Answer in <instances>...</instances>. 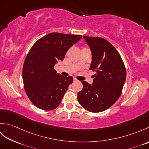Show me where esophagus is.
I'll return each mask as SVG.
<instances>
[{
  "instance_id": "esophagus-1",
  "label": "esophagus",
  "mask_w": 149,
  "mask_h": 149,
  "mask_svg": "<svg viewBox=\"0 0 149 149\" xmlns=\"http://www.w3.org/2000/svg\"><path fill=\"white\" fill-rule=\"evenodd\" d=\"M77 80L76 79L74 78V82H77Z\"/></svg>"
}]
</instances>
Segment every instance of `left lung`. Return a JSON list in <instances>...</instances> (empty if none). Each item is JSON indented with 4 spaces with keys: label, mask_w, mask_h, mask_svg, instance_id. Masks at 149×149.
Returning a JSON list of instances; mask_svg holds the SVG:
<instances>
[{
    "label": "left lung",
    "mask_w": 149,
    "mask_h": 149,
    "mask_svg": "<svg viewBox=\"0 0 149 149\" xmlns=\"http://www.w3.org/2000/svg\"><path fill=\"white\" fill-rule=\"evenodd\" d=\"M83 38L90 46L92 61L90 70L96 72L93 84L82 81L79 103L90 112L99 113L113 106L122 93L126 70L120 54L111 44L99 37Z\"/></svg>",
    "instance_id": "8db88e82"
}]
</instances>
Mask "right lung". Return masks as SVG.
Wrapping results in <instances>:
<instances>
[{
  "instance_id": "obj_1",
  "label": "right lung",
  "mask_w": 149,
  "mask_h": 149,
  "mask_svg": "<svg viewBox=\"0 0 149 149\" xmlns=\"http://www.w3.org/2000/svg\"><path fill=\"white\" fill-rule=\"evenodd\" d=\"M81 38L52 33L41 38L31 48L24 63L22 78L28 97L37 107L52 110L61 103L73 77L57 74L54 65L63 61L68 49Z\"/></svg>"
}]
</instances>
